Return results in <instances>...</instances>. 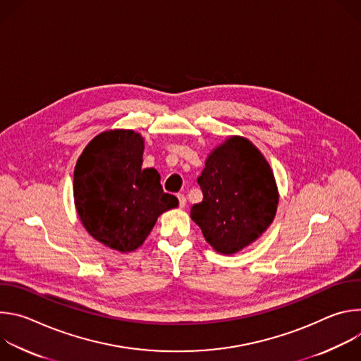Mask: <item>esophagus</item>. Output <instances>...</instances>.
<instances>
[{
  "instance_id": "34e87169",
  "label": "esophagus",
  "mask_w": 361,
  "mask_h": 361,
  "mask_svg": "<svg viewBox=\"0 0 361 361\" xmlns=\"http://www.w3.org/2000/svg\"><path fill=\"white\" fill-rule=\"evenodd\" d=\"M177 197H178L180 207H181V209H183V207H185V204H187V198H185V195H184V194H178Z\"/></svg>"
}]
</instances>
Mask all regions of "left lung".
<instances>
[{"mask_svg":"<svg viewBox=\"0 0 361 361\" xmlns=\"http://www.w3.org/2000/svg\"><path fill=\"white\" fill-rule=\"evenodd\" d=\"M197 183L202 201L191 207V219L221 254H233L259 238L276 216L273 171L245 138L231 137L217 147Z\"/></svg>","mask_w":361,"mask_h":361,"instance_id":"1","label":"left lung"}]
</instances>
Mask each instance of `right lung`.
Listing matches in <instances>:
<instances>
[{
    "instance_id": "1",
    "label": "right lung",
    "mask_w": 361,
    "mask_h": 361,
    "mask_svg": "<svg viewBox=\"0 0 361 361\" xmlns=\"http://www.w3.org/2000/svg\"><path fill=\"white\" fill-rule=\"evenodd\" d=\"M144 141L131 130L97 135L74 170V198L81 223L99 243L121 252L140 247L159 216L178 205L164 192L160 174L141 169Z\"/></svg>"
}]
</instances>
